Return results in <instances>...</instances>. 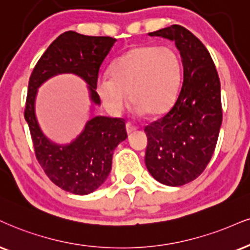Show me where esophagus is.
I'll use <instances>...</instances> for the list:
<instances>
[{
  "instance_id": "esophagus-1",
  "label": "esophagus",
  "mask_w": 250,
  "mask_h": 250,
  "mask_svg": "<svg viewBox=\"0 0 250 250\" xmlns=\"http://www.w3.org/2000/svg\"><path fill=\"white\" fill-rule=\"evenodd\" d=\"M135 130H137L135 126L132 125L131 123H126V132H127V134H131L132 132H134Z\"/></svg>"
}]
</instances>
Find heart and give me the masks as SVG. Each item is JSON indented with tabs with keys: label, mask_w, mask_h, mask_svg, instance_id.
I'll return each instance as SVG.
<instances>
[{
	"label": "heart",
	"mask_w": 250,
	"mask_h": 250,
	"mask_svg": "<svg viewBox=\"0 0 250 250\" xmlns=\"http://www.w3.org/2000/svg\"><path fill=\"white\" fill-rule=\"evenodd\" d=\"M109 74L110 79L98 80L96 92L110 115L123 112L128 94L138 115L159 117L176 101L182 66L171 48L140 45L119 57L111 64Z\"/></svg>",
	"instance_id": "heart-1"
}]
</instances>
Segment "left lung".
<instances>
[{"label": "left lung", "instance_id": "obj_1", "mask_svg": "<svg viewBox=\"0 0 250 250\" xmlns=\"http://www.w3.org/2000/svg\"><path fill=\"white\" fill-rule=\"evenodd\" d=\"M148 36L175 42L183 84L167 115L145 128V162L160 183L180 187L196 180L213 155L223 122L220 80L204 44L186 27L171 25Z\"/></svg>", "mask_w": 250, "mask_h": 250}]
</instances>
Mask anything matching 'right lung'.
<instances>
[{
  "mask_svg": "<svg viewBox=\"0 0 250 250\" xmlns=\"http://www.w3.org/2000/svg\"><path fill=\"white\" fill-rule=\"evenodd\" d=\"M117 42L110 37L83 36L74 31L62 33L48 46L30 76L24 117L29 125L36 158L55 186L75 195L96 191L109 176L116 147L127 138L120 118L91 116L101 105L96 84L98 72ZM61 73L79 76L88 85L91 119L75 140L67 144L51 141L40 127L35 115L38 89Z\"/></svg>",
  "mask_w": 250,
  "mask_h": 250,
  "instance_id": "add662e5",
  "label": "right lung"
}]
</instances>
